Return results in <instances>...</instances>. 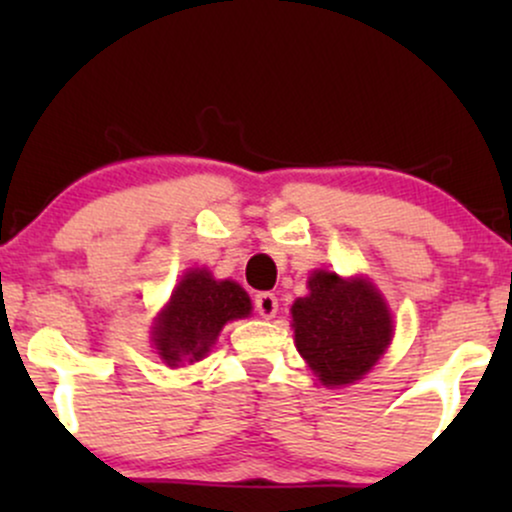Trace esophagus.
Masks as SVG:
<instances>
[{
  "label": "esophagus",
  "mask_w": 512,
  "mask_h": 512,
  "mask_svg": "<svg viewBox=\"0 0 512 512\" xmlns=\"http://www.w3.org/2000/svg\"><path fill=\"white\" fill-rule=\"evenodd\" d=\"M255 310H257V315L264 317V320H272V317L276 315V310H279V301H276L274 293L262 291L255 296Z\"/></svg>",
  "instance_id": "obj_1"
}]
</instances>
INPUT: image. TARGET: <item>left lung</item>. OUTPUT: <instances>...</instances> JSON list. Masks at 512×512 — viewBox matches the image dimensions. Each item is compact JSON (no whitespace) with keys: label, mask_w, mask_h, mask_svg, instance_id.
<instances>
[{"label":"left lung","mask_w":512,"mask_h":512,"mask_svg":"<svg viewBox=\"0 0 512 512\" xmlns=\"http://www.w3.org/2000/svg\"><path fill=\"white\" fill-rule=\"evenodd\" d=\"M308 286L291 308L298 351L327 387L361 380L392 339L387 305L363 279L315 272Z\"/></svg>","instance_id":"1"}]
</instances>
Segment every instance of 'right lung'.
I'll return each mask as SVG.
<instances>
[{
  "label": "right lung",
  "instance_id": "right-lung-1",
  "mask_svg": "<svg viewBox=\"0 0 512 512\" xmlns=\"http://www.w3.org/2000/svg\"><path fill=\"white\" fill-rule=\"evenodd\" d=\"M250 298L236 281H214L207 269H195L180 281L154 327L158 354L170 366L182 358L199 361L228 320L250 315Z\"/></svg>",
  "mask_w": 512,
  "mask_h": 512
}]
</instances>
